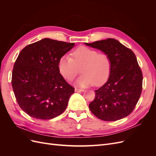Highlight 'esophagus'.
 <instances>
[{"mask_svg":"<svg viewBox=\"0 0 156 156\" xmlns=\"http://www.w3.org/2000/svg\"><path fill=\"white\" fill-rule=\"evenodd\" d=\"M75 91L77 92H83L84 90L83 89H80V88H75Z\"/></svg>","mask_w":156,"mask_h":156,"instance_id":"obj_1","label":"esophagus"}]
</instances>
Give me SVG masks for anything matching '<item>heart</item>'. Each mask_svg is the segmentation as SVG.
I'll use <instances>...</instances> for the list:
<instances>
[{
	"label": "heart",
	"mask_w": 156,
	"mask_h": 156,
	"mask_svg": "<svg viewBox=\"0 0 156 156\" xmlns=\"http://www.w3.org/2000/svg\"><path fill=\"white\" fill-rule=\"evenodd\" d=\"M72 56L64 55L59 59L58 70L64 79L72 81L77 75L78 68H82L83 75L75 82L77 86L87 87L95 84L101 86L106 83L111 69V60L107 55L82 46L73 52Z\"/></svg>",
	"instance_id": "heart-1"
}]
</instances>
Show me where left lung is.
<instances>
[{"mask_svg": "<svg viewBox=\"0 0 156 156\" xmlns=\"http://www.w3.org/2000/svg\"><path fill=\"white\" fill-rule=\"evenodd\" d=\"M84 44L107 55L111 62L110 76L106 83L95 90L90 110L105 121H116L128 116L142 92L143 74L135 55L112 38Z\"/></svg>", "mask_w": 156, "mask_h": 156, "instance_id": "left-lung-1", "label": "left lung"}]
</instances>
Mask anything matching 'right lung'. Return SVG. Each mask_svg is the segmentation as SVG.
Listing matches in <instances>:
<instances>
[{"instance_id":"obj_1","label":"right lung","mask_w":156,"mask_h":156,"mask_svg":"<svg viewBox=\"0 0 156 156\" xmlns=\"http://www.w3.org/2000/svg\"><path fill=\"white\" fill-rule=\"evenodd\" d=\"M74 46L44 38L20 52L13 66L12 84L19 105L30 116L49 120L66 108L74 88L60 73L58 64Z\"/></svg>"}]
</instances>
